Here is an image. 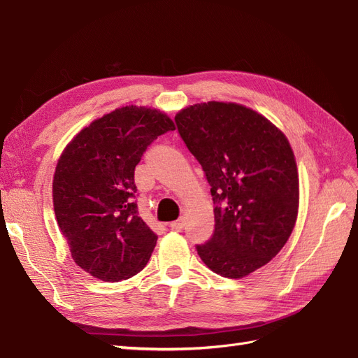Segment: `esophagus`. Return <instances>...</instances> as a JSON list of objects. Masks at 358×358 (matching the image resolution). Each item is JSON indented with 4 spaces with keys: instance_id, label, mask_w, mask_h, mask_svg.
Instances as JSON below:
<instances>
[{
    "instance_id": "1",
    "label": "esophagus",
    "mask_w": 358,
    "mask_h": 358,
    "mask_svg": "<svg viewBox=\"0 0 358 358\" xmlns=\"http://www.w3.org/2000/svg\"><path fill=\"white\" fill-rule=\"evenodd\" d=\"M170 229H171V230H175V231L182 230V229H183V220L180 218V220H176V221L170 222Z\"/></svg>"
}]
</instances>
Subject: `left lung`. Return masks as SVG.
Listing matches in <instances>:
<instances>
[{
    "label": "left lung",
    "instance_id": "left-lung-1",
    "mask_svg": "<svg viewBox=\"0 0 358 358\" xmlns=\"http://www.w3.org/2000/svg\"><path fill=\"white\" fill-rule=\"evenodd\" d=\"M210 185L215 230L196 245L212 272L239 279L287 243L299 209V175L287 137L245 106L209 101L175 117Z\"/></svg>",
    "mask_w": 358,
    "mask_h": 358
}]
</instances>
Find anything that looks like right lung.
Masks as SVG:
<instances>
[{
  "label": "right lung",
  "mask_w": 358,
  "mask_h": 358,
  "mask_svg": "<svg viewBox=\"0 0 358 358\" xmlns=\"http://www.w3.org/2000/svg\"><path fill=\"white\" fill-rule=\"evenodd\" d=\"M155 109L125 106L76 136L53 176V209L70 252L85 272L119 282L142 270L157 234L138 216L134 170L154 140L173 131Z\"/></svg>",
  "instance_id": "right-lung-1"
}]
</instances>
